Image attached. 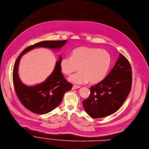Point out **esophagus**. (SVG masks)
<instances>
[{
    "label": "esophagus",
    "instance_id": "34e87169",
    "mask_svg": "<svg viewBox=\"0 0 149 149\" xmlns=\"http://www.w3.org/2000/svg\"><path fill=\"white\" fill-rule=\"evenodd\" d=\"M81 87L80 86H75V85H74V86H72V90H75V89H77V88H80Z\"/></svg>",
    "mask_w": 149,
    "mask_h": 149
}]
</instances>
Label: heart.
I'll return each mask as SVG.
<instances>
[{
  "mask_svg": "<svg viewBox=\"0 0 149 149\" xmlns=\"http://www.w3.org/2000/svg\"><path fill=\"white\" fill-rule=\"evenodd\" d=\"M111 64V56L106 50L94 47H79L72 50L71 57L60 61V69L65 75H70L79 68V72L68 79L74 84L89 82L96 84L106 77Z\"/></svg>",
  "mask_w": 149,
  "mask_h": 149,
  "instance_id": "obj_1",
  "label": "heart"
}]
</instances>
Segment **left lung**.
Masks as SVG:
<instances>
[{"instance_id":"left-lung-1","label":"left lung","mask_w":149,"mask_h":149,"mask_svg":"<svg viewBox=\"0 0 149 149\" xmlns=\"http://www.w3.org/2000/svg\"><path fill=\"white\" fill-rule=\"evenodd\" d=\"M132 85L129 61L121 53L112 70L102 81L90 87V96L83 102L92 118L109 116L116 112L127 99Z\"/></svg>"}]
</instances>
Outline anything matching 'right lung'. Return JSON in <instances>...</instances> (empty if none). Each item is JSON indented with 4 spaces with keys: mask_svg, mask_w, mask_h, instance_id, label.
I'll return each instance as SVG.
<instances>
[{
    "mask_svg": "<svg viewBox=\"0 0 149 149\" xmlns=\"http://www.w3.org/2000/svg\"><path fill=\"white\" fill-rule=\"evenodd\" d=\"M66 43V40L43 41L25 49L18 57L13 70V83L17 95L21 103L31 112L36 114H46L61 103L65 92L70 91L72 85L63 77L60 69V55L55 69L44 82L33 86L24 84L18 75L20 59L23 55L37 47L59 50Z\"/></svg>",
    "mask_w": 149,
    "mask_h": 149,
    "instance_id": "add662e5",
    "label": "right lung"
}]
</instances>
